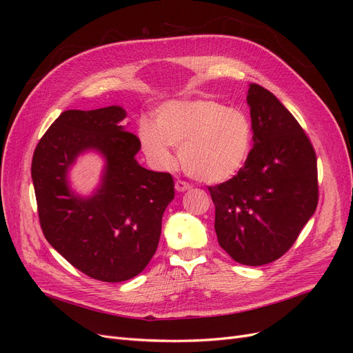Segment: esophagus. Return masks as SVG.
<instances>
[{
    "label": "esophagus",
    "instance_id": "obj_1",
    "mask_svg": "<svg viewBox=\"0 0 353 353\" xmlns=\"http://www.w3.org/2000/svg\"><path fill=\"white\" fill-rule=\"evenodd\" d=\"M190 188H191V185H190L188 183H185V181L178 179L176 183H175V190H176V191H187V190H190Z\"/></svg>",
    "mask_w": 353,
    "mask_h": 353
}]
</instances>
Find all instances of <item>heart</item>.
<instances>
[{
  "label": "heart",
  "instance_id": "heart-1",
  "mask_svg": "<svg viewBox=\"0 0 353 353\" xmlns=\"http://www.w3.org/2000/svg\"><path fill=\"white\" fill-rule=\"evenodd\" d=\"M143 152L157 168L175 163L174 147L187 172L203 183L216 184L236 176L248 163L253 126L240 109L215 100H176L160 105L154 123L138 126Z\"/></svg>",
  "mask_w": 353,
  "mask_h": 353
}]
</instances>
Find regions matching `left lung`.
Segmentation results:
<instances>
[{
	"label": "left lung",
	"mask_w": 353,
	"mask_h": 353,
	"mask_svg": "<svg viewBox=\"0 0 353 353\" xmlns=\"http://www.w3.org/2000/svg\"><path fill=\"white\" fill-rule=\"evenodd\" d=\"M253 148L240 172L209 193L221 248L243 265L274 262L292 248L318 205L316 154L272 92L250 83Z\"/></svg>",
	"instance_id": "obj_1"
}]
</instances>
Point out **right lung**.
Here are the masks:
<instances>
[{
	"instance_id": "right-lung-1",
	"label": "right lung",
	"mask_w": 353,
	"mask_h": 353,
	"mask_svg": "<svg viewBox=\"0 0 353 353\" xmlns=\"http://www.w3.org/2000/svg\"><path fill=\"white\" fill-rule=\"evenodd\" d=\"M125 110H66L42 135L32 157L41 230L74 268L105 283L140 274L156 253L162 216L174 200V178L138 165L140 138L123 130ZM97 150L108 165L92 198L74 196L67 169L78 154Z\"/></svg>"
}]
</instances>
